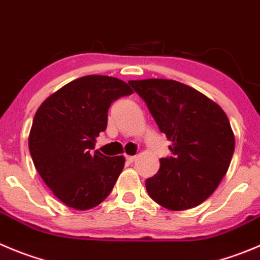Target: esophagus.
<instances>
[{
    "mask_svg": "<svg viewBox=\"0 0 260 260\" xmlns=\"http://www.w3.org/2000/svg\"><path fill=\"white\" fill-rule=\"evenodd\" d=\"M125 158L128 163H133L135 160V155H125Z\"/></svg>",
    "mask_w": 260,
    "mask_h": 260,
    "instance_id": "obj_1",
    "label": "esophagus"
}]
</instances>
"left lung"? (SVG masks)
Returning <instances> with one entry per match:
<instances>
[{
	"label": "left lung",
	"instance_id": "left-lung-1",
	"mask_svg": "<svg viewBox=\"0 0 260 260\" xmlns=\"http://www.w3.org/2000/svg\"><path fill=\"white\" fill-rule=\"evenodd\" d=\"M159 132L171 140L172 155L160 158L145 181L149 197L171 211L199 206L226 175L235 138L226 113L194 88L167 79L130 80Z\"/></svg>",
	"mask_w": 260,
	"mask_h": 260
}]
</instances>
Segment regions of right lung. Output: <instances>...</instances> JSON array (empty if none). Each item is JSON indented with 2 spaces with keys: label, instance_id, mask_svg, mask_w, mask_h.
Wrapping results in <instances>:
<instances>
[{
  "label": "right lung",
  "instance_id": "1",
  "mask_svg": "<svg viewBox=\"0 0 260 260\" xmlns=\"http://www.w3.org/2000/svg\"><path fill=\"white\" fill-rule=\"evenodd\" d=\"M133 94L120 79L88 75L49 95L34 116L29 150L37 171L56 197L74 209H90L112 191L122 155L93 152L107 127L111 103Z\"/></svg>",
  "mask_w": 260,
  "mask_h": 260
}]
</instances>
